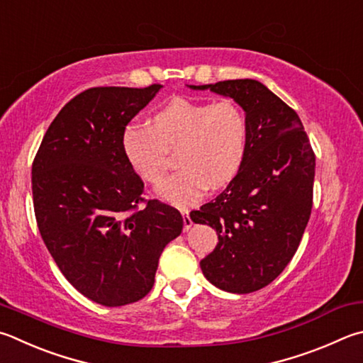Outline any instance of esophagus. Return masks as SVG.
Instances as JSON below:
<instances>
[{
	"instance_id": "esophagus-1",
	"label": "esophagus",
	"mask_w": 363,
	"mask_h": 363,
	"mask_svg": "<svg viewBox=\"0 0 363 363\" xmlns=\"http://www.w3.org/2000/svg\"><path fill=\"white\" fill-rule=\"evenodd\" d=\"M182 217H184V232H189V230L192 228L194 222H192V219H190V216H189L187 211L182 214Z\"/></svg>"
}]
</instances>
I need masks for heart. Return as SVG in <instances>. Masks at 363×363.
I'll list each match as a JSON object with an SVG mask.
<instances>
[{
  "label": "heart",
  "instance_id": "obj_1",
  "mask_svg": "<svg viewBox=\"0 0 363 363\" xmlns=\"http://www.w3.org/2000/svg\"><path fill=\"white\" fill-rule=\"evenodd\" d=\"M249 143L247 116L230 98L200 101L173 98L150 118V125H128L122 150L135 173L159 182L168 169L169 150L177 149L181 168L157 187L163 200L179 206L199 200L209 186H225L245 162Z\"/></svg>",
  "mask_w": 363,
  "mask_h": 363
}]
</instances>
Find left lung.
I'll return each mask as SVG.
<instances>
[{
    "instance_id": "8db88e82",
    "label": "left lung",
    "mask_w": 363,
    "mask_h": 363,
    "mask_svg": "<svg viewBox=\"0 0 363 363\" xmlns=\"http://www.w3.org/2000/svg\"><path fill=\"white\" fill-rule=\"evenodd\" d=\"M190 89L230 96L246 111L245 162L227 189L190 213L217 232L216 249L200 262L222 291L250 294L282 273L298 249L313 208L315 155L298 114L254 79Z\"/></svg>"
}]
</instances>
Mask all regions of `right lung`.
Returning a JSON list of instances; mask_svg holds the SVG:
<instances>
[{"instance_id": "right-lung-1", "label": "right lung", "mask_w": 363, "mask_h": 363, "mask_svg": "<svg viewBox=\"0 0 363 363\" xmlns=\"http://www.w3.org/2000/svg\"><path fill=\"white\" fill-rule=\"evenodd\" d=\"M163 85L94 87L63 106L31 168L39 233L65 278L104 306L141 300L182 216L144 200V182L122 150L128 122Z\"/></svg>"}]
</instances>
